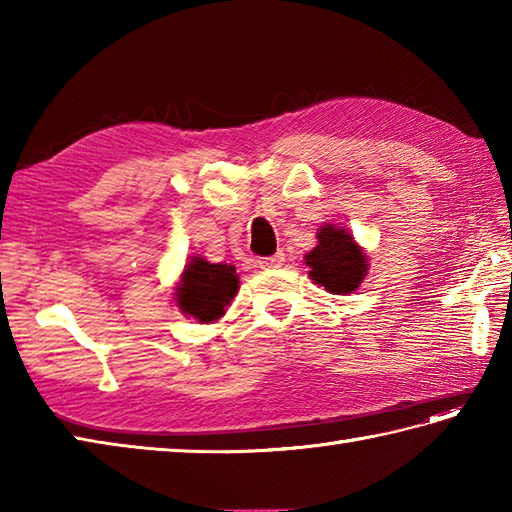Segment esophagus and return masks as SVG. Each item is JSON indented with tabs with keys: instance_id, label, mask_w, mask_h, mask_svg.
Masks as SVG:
<instances>
[{
	"instance_id": "esophagus-1",
	"label": "esophagus",
	"mask_w": 512,
	"mask_h": 512,
	"mask_svg": "<svg viewBox=\"0 0 512 512\" xmlns=\"http://www.w3.org/2000/svg\"><path fill=\"white\" fill-rule=\"evenodd\" d=\"M257 264H259V268H264V270L279 268L281 264H284V253H275V255H270V257H259Z\"/></svg>"
}]
</instances>
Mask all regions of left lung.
Segmentation results:
<instances>
[{"mask_svg": "<svg viewBox=\"0 0 512 512\" xmlns=\"http://www.w3.org/2000/svg\"><path fill=\"white\" fill-rule=\"evenodd\" d=\"M317 246L306 253L308 275L332 295H350L363 284L369 270L365 248L345 226L325 222L317 231Z\"/></svg>", "mask_w": 512, "mask_h": 512, "instance_id": "1", "label": "left lung"}]
</instances>
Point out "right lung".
I'll use <instances>...</instances> for the list:
<instances>
[{"mask_svg":"<svg viewBox=\"0 0 512 512\" xmlns=\"http://www.w3.org/2000/svg\"><path fill=\"white\" fill-rule=\"evenodd\" d=\"M237 290L239 275L233 264H211L204 257L193 255L184 264L173 297L184 317H193L200 323H215L224 317Z\"/></svg>","mask_w":512,"mask_h":512,"instance_id":"right-lung-1","label":"right lung"}]
</instances>
